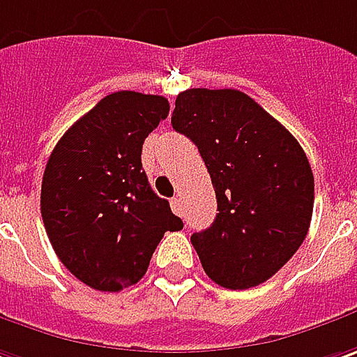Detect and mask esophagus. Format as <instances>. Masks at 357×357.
<instances>
[{"label":"esophagus","instance_id":"1","mask_svg":"<svg viewBox=\"0 0 357 357\" xmlns=\"http://www.w3.org/2000/svg\"><path fill=\"white\" fill-rule=\"evenodd\" d=\"M169 206H172V209H174V213H178V215H183V199H181V195H176V197H172Z\"/></svg>","mask_w":357,"mask_h":357}]
</instances>
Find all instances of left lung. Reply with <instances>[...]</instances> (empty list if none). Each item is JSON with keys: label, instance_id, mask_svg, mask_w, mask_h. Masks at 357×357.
I'll use <instances>...</instances> for the list:
<instances>
[{"label": "left lung", "instance_id": "obj_1", "mask_svg": "<svg viewBox=\"0 0 357 357\" xmlns=\"http://www.w3.org/2000/svg\"><path fill=\"white\" fill-rule=\"evenodd\" d=\"M174 130L194 142L215 190L218 215L192 236L209 278L259 286L302 245L314 211V174L298 139L238 89L181 91Z\"/></svg>", "mask_w": 357, "mask_h": 357}]
</instances>
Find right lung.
I'll return each instance as SVG.
<instances>
[{
	"instance_id": "obj_1",
	"label": "right lung",
	"mask_w": 357,
	"mask_h": 357,
	"mask_svg": "<svg viewBox=\"0 0 357 357\" xmlns=\"http://www.w3.org/2000/svg\"><path fill=\"white\" fill-rule=\"evenodd\" d=\"M167 114L162 96L109 93L63 133L47 160V238L61 264L93 289L137 284L163 234L183 227L142 167V146Z\"/></svg>"
}]
</instances>
